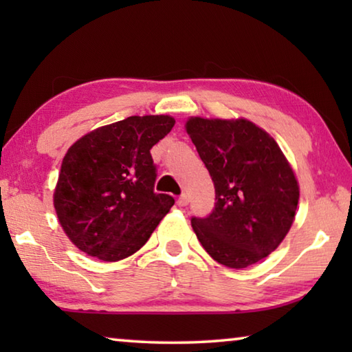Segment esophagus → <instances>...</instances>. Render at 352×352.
<instances>
[{
    "label": "esophagus",
    "mask_w": 352,
    "mask_h": 352,
    "mask_svg": "<svg viewBox=\"0 0 352 352\" xmlns=\"http://www.w3.org/2000/svg\"><path fill=\"white\" fill-rule=\"evenodd\" d=\"M177 204L180 205V206H188V204H189V199H188V195H186V194L180 195V197H178V201H177Z\"/></svg>",
    "instance_id": "1"
}]
</instances>
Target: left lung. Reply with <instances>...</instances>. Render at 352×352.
I'll return each mask as SVG.
<instances>
[{
  "label": "left lung",
  "mask_w": 352,
  "mask_h": 352,
  "mask_svg": "<svg viewBox=\"0 0 352 352\" xmlns=\"http://www.w3.org/2000/svg\"><path fill=\"white\" fill-rule=\"evenodd\" d=\"M190 141L216 188V206L190 220L206 253L230 269L264 259L287 236L300 184L273 136L245 118L190 116Z\"/></svg>",
  "instance_id": "left-lung-1"
}]
</instances>
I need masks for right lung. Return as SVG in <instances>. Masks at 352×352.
Returning a JSON list of instances; mask_svg holds the SVG:
<instances>
[{
	"label": "right lung",
	"instance_id": "1",
	"mask_svg": "<svg viewBox=\"0 0 352 352\" xmlns=\"http://www.w3.org/2000/svg\"><path fill=\"white\" fill-rule=\"evenodd\" d=\"M169 115L129 116L91 130L65 153L54 208L68 239L105 262L138 252L175 200L155 194L151 148L174 127Z\"/></svg>",
	"mask_w": 352,
	"mask_h": 352
}]
</instances>
